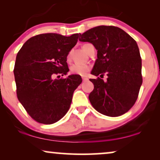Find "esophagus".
Masks as SVG:
<instances>
[{"mask_svg":"<svg viewBox=\"0 0 160 160\" xmlns=\"http://www.w3.org/2000/svg\"><path fill=\"white\" fill-rule=\"evenodd\" d=\"M82 81L83 82H87V81H88V78L87 77H82Z\"/></svg>","mask_w":160,"mask_h":160,"instance_id":"esophagus-1","label":"esophagus"}]
</instances>
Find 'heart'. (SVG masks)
I'll use <instances>...</instances> for the list:
<instances>
[{"label": "heart", "instance_id": "heart-1", "mask_svg": "<svg viewBox=\"0 0 160 160\" xmlns=\"http://www.w3.org/2000/svg\"><path fill=\"white\" fill-rule=\"evenodd\" d=\"M84 46H83V47H84ZM68 60H70V54L68 57ZM89 70H90V67H89V65L77 64V63H76V64H73L71 67V72L72 73L82 76H86L87 73L89 71Z\"/></svg>", "mask_w": 160, "mask_h": 160}]
</instances>
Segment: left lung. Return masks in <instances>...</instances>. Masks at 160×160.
<instances>
[{
	"label": "left lung",
	"instance_id": "obj_1",
	"mask_svg": "<svg viewBox=\"0 0 160 160\" xmlns=\"http://www.w3.org/2000/svg\"><path fill=\"white\" fill-rule=\"evenodd\" d=\"M79 41L92 43L98 59L91 73L108 76L89 79L94 89L89 99L102 114L119 117L134 106L143 82L141 58L138 44L130 35L115 26L100 25L79 34Z\"/></svg>",
	"mask_w": 160,
	"mask_h": 160
}]
</instances>
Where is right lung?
I'll return each instance as SVG.
<instances>
[{
  "label": "right lung",
  "mask_w": 160,
  "mask_h": 160,
  "mask_svg": "<svg viewBox=\"0 0 160 160\" xmlns=\"http://www.w3.org/2000/svg\"><path fill=\"white\" fill-rule=\"evenodd\" d=\"M78 38V33L39 34L28 39L17 53L14 69L17 98L37 122L55 123L69 110L82 78L78 75L55 77L69 71L67 56Z\"/></svg>",
  "instance_id": "obj_1"
}]
</instances>
